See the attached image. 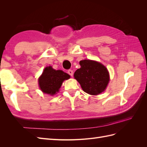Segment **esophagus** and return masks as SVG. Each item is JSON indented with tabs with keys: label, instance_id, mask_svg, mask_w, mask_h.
I'll return each mask as SVG.
<instances>
[{
	"label": "esophagus",
	"instance_id": "1",
	"mask_svg": "<svg viewBox=\"0 0 147 147\" xmlns=\"http://www.w3.org/2000/svg\"><path fill=\"white\" fill-rule=\"evenodd\" d=\"M67 73L70 75V76H73V74H74V72H73V70H69L68 71H67Z\"/></svg>",
	"mask_w": 147,
	"mask_h": 147
}]
</instances>
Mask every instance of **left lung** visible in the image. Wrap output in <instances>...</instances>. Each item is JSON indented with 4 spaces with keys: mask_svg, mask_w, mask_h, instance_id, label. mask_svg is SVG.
<instances>
[{
    "mask_svg": "<svg viewBox=\"0 0 147 147\" xmlns=\"http://www.w3.org/2000/svg\"><path fill=\"white\" fill-rule=\"evenodd\" d=\"M81 67L74 73V78L80 84L83 91L98 95L105 91L110 80L108 70L101 63L84 59L80 61Z\"/></svg>",
    "mask_w": 147,
    "mask_h": 147,
    "instance_id": "8db88e82",
    "label": "left lung"
}]
</instances>
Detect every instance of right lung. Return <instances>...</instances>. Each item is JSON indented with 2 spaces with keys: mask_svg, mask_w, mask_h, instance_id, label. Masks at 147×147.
<instances>
[{
  "mask_svg": "<svg viewBox=\"0 0 147 147\" xmlns=\"http://www.w3.org/2000/svg\"><path fill=\"white\" fill-rule=\"evenodd\" d=\"M70 77L69 74L63 70H56L51 66H48L38 78L39 87L43 92L53 96L59 92L63 82Z\"/></svg>",
  "mask_w": 147,
  "mask_h": 147,
  "instance_id": "add662e5",
  "label": "right lung"
}]
</instances>
